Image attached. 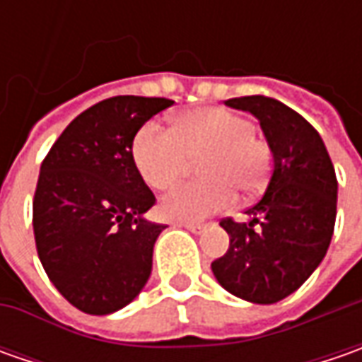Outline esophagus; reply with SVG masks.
Here are the masks:
<instances>
[{"label": "esophagus", "mask_w": 362, "mask_h": 362, "mask_svg": "<svg viewBox=\"0 0 362 362\" xmlns=\"http://www.w3.org/2000/svg\"><path fill=\"white\" fill-rule=\"evenodd\" d=\"M179 228H185V230L193 231V233H202L203 230H205V226L203 223H195V221H179L177 223Z\"/></svg>", "instance_id": "1"}]
</instances>
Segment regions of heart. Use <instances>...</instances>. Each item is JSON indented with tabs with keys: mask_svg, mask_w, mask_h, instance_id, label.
I'll return each instance as SVG.
<instances>
[{
	"mask_svg": "<svg viewBox=\"0 0 362 362\" xmlns=\"http://www.w3.org/2000/svg\"><path fill=\"white\" fill-rule=\"evenodd\" d=\"M132 159L153 189L175 185L199 160L205 181L185 183L160 199V216L171 221H199L235 202V191L256 195L272 169V148L254 132V122L219 106L181 115L175 131L148 122L136 132Z\"/></svg>",
	"mask_w": 362,
	"mask_h": 362,
	"instance_id": "obj_1",
	"label": "heart"
}]
</instances>
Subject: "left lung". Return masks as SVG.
Returning a JSON list of instances; mask_svg holds the SVG:
<instances>
[{
  "label": "left lung",
  "instance_id": "8db88e82",
  "mask_svg": "<svg viewBox=\"0 0 362 362\" xmlns=\"http://www.w3.org/2000/svg\"><path fill=\"white\" fill-rule=\"evenodd\" d=\"M226 105L259 120L274 169L247 223L223 219L230 247L211 262L219 284L238 298L274 304L296 292L327 256L337 219V175L320 134L296 110L268 96Z\"/></svg>",
  "mask_w": 362,
  "mask_h": 362
}]
</instances>
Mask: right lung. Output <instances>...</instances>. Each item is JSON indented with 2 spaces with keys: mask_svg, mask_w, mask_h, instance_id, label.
I'll return each instance as SVG.
<instances>
[{
  "mask_svg": "<svg viewBox=\"0 0 362 362\" xmlns=\"http://www.w3.org/2000/svg\"><path fill=\"white\" fill-rule=\"evenodd\" d=\"M169 98L112 96L78 115L40 167L34 195L37 256L58 292L86 314L117 313L139 296L165 230L132 159L139 129Z\"/></svg>",
  "mask_w": 362,
  "mask_h": 362,
  "instance_id": "obj_1",
  "label": "right lung"
}]
</instances>
